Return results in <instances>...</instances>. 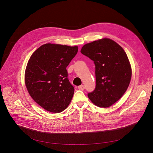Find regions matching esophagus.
<instances>
[{"label":"esophagus","instance_id":"34e87169","mask_svg":"<svg viewBox=\"0 0 153 153\" xmlns=\"http://www.w3.org/2000/svg\"><path fill=\"white\" fill-rule=\"evenodd\" d=\"M78 88H79V90L83 91V90H84V89H85V86H84V85H80V86H78Z\"/></svg>","mask_w":153,"mask_h":153}]
</instances>
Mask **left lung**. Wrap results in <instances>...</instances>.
<instances>
[{"instance_id":"obj_1","label":"left lung","mask_w":153,"mask_h":153,"mask_svg":"<svg viewBox=\"0 0 153 153\" xmlns=\"http://www.w3.org/2000/svg\"><path fill=\"white\" fill-rule=\"evenodd\" d=\"M80 52L95 64L96 88L88 97L97 106H111L124 94L131 79V67L126 53L108 38L86 43Z\"/></svg>"}]
</instances>
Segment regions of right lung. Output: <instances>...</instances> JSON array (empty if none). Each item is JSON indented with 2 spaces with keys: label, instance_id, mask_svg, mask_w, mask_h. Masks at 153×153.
Segmentation results:
<instances>
[{
  "label": "right lung",
  "instance_id": "obj_1",
  "mask_svg": "<svg viewBox=\"0 0 153 153\" xmlns=\"http://www.w3.org/2000/svg\"><path fill=\"white\" fill-rule=\"evenodd\" d=\"M78 51V47L46 43L30 57L25 82L33 99L45 110L58 113L70 103L74 88L66 69Z\"/></svg>",
  "mask_w": 153,
  "mask_h": 153
}]
</instances>
